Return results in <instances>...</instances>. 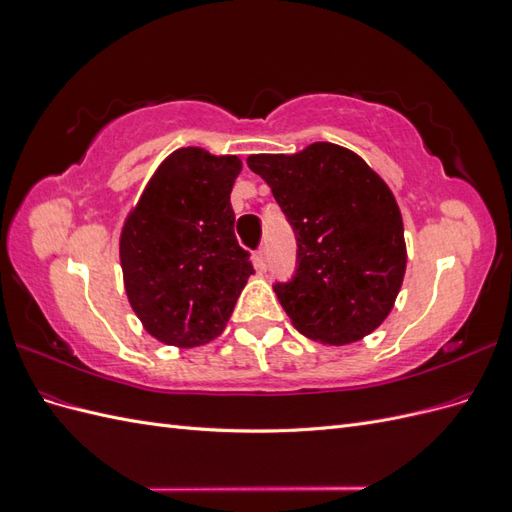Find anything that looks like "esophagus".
I'll use <instances>...</instances> for the list:
<instances>
[{"label":"esophagus","instance_id":"esophagus-1","mask_svg":"<svg viewBox=\"0 0 512 512\" xmlns=\"http://www.w3.org/2000/svg\"><path fill=\"white\" fill-rule=\"evenodd\" d=\"M256 267L260 271L267 269V250H265V247H260V250L256 252Z\"/></svg>","mask_w":512,"mask_h":512}]
</instances>
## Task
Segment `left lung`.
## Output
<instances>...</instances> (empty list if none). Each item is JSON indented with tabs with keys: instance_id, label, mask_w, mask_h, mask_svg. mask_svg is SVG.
<instances>
[{
	"instance_id": "1",
	"label": "left lung",
	"mask_w": 512,
	"mask_h": 512,
	"mask_svg": "<svg viewBox=\"0 0 512 512\" xmlns=\"http://www.w3.org/2000/svg\"><path fill=\"white\" fill-rule=\"evenodd\" d=\"M297 235V275L275 294L292 327L329 346L374 333L406 275L404 220L384 179L354 151L312 143L247 158Z\"/></svg>"
}]
</instances>
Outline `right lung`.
<instances>
[{
  "label": "right lung",
  "mask_w": 512,
  "mask_h": 512,
  "mask_svg": "<svg viewBox=\"0 0 512 512\" xmlns=\"http://www.w3.org/2000/svg\"><path fill=\"white\" fill-rule=\"evenodd\" d=\"M241 168L237 156L181 147L162 160L123 222V288L143 329L166 346L213 342L254 273L230 205Z\"/></svg>",
  "instance_id": "1"
}]
</instances>
